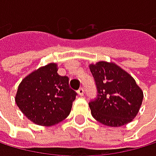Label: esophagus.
Masks as SVG:
<instances>
[{"label": "esophagus", "instance_id": "1", "mask_svg": "<svg viewBox=\"0 0 156 156\" xmlns=\"http://www.w3.org/2000/svg\"><path fill=\"white\" fill-rule=\"evenodd\" d=\"M77 93H79V94H80V96H82V95L84 94V89H83V88H80V89H79V91H77Z\"/></svg>", "mask_w": 156, "mask_h": 156}]
</instances>
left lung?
<instances>
[{
	"mask_svg": "<svg viewBox=\"0 0 156 156\" xmlns=\"http://www.w3.org/2000/svg\"><path fill=\"white\" fill-rule=\"evenodd\" d=\"M94 79L97 96L89 103L93 117L108 126H122L136 116L143 92L135 80L113 62L89 65Z\"/></svg>",
	"mask_w": 156,
	"mask_h": 156,
	"instance_id": "8db88e82",
	"label": "left lung"
}]
</instances>
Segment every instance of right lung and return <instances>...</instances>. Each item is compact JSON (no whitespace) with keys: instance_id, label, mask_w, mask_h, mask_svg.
<instances>
[{"instance_id":"obj_1","label":"right lung","mask_w":156,"mask_h":156,"mask_svg":"<svg viewBox=\"0 0 156 156\" xmlns=\"http://www.w3.org/2000/svg\"><path fill=\"white\" fill-rule=\"evenodd\" d=\"M56 63H48L28 75L20 82L16 103L23 114L38 125L50 126L66 118L76 93L68 76L57 73Z\"/></svg>"}]
</instances>
